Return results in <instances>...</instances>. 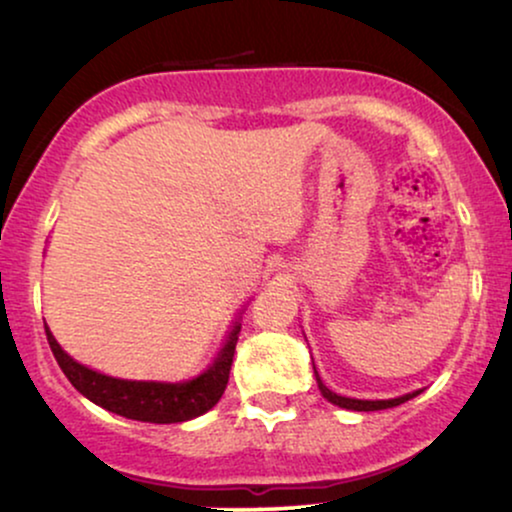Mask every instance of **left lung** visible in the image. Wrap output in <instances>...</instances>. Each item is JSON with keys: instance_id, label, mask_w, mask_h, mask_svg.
I'll list each match as a JSON object with an SVG mask.
<instances>
[{"instance_id": "obj_1", "label": "left lung", "mask_w": 512, "mask_h": 512, "mask_svg": "<svg viewBox=\"0 0 512 512\" xmlns=\"http://www.w3.org/2000/svg\"><path fill=\"white\" fill-rule=\"evenodd\" d=\"M316 373V368H314ZM316 383H319V390L323 397H326L331 404L335 406H342V409H349V411H383V409H392V406H399L404 404V401H409L411 397H416L418 392L413 394H404V397H397V399H380V401H368V399H349V397H340V394H335L328 390L326 385L321 383L319 373H316Z\"/></svg>"}]
</instances>
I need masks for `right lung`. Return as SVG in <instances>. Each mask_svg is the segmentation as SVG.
<instances>
[{
  "mask_svg": "<svg viewBox=\"0 0 512 512\" xmlns=\"http://www.w3.org/2000/svg\"><path fill=\"white\" fill-rule=\"evenodd\" d=\"M44 331H47L51 352L66 378L77 392L99 404L101 409L132 420H144V423H184V420L203 416L222 399L226 383H229L231 364H234L241 326L236 323L215 364L189 383H141V380H120L96 373L63 352L47 323H44Z\"/></svg>",
  "mask_w": 512,
  "mask_h": 512,
  "instance_id": "obj_1",
  "label": "right lung"
}]
</instances>
